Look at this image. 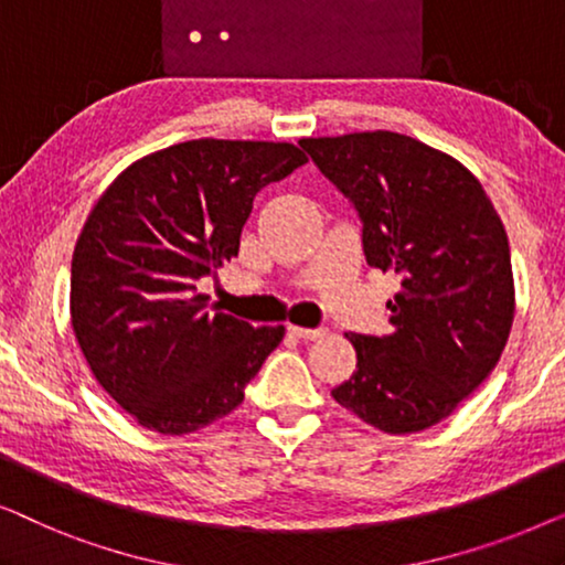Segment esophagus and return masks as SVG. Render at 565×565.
<instances>
[{"mask_svg": "<svg viewBox=\"0 0 565 565\" xmlns=\"http://www.w3.org/2000/svg\"><path fill=\"white\" fill-rule=\"evenodd\" d=\"M288 331L292 337H298V339H306V342H313V339H321V337H327V329H303V327H288Z\"/></svg>", "mask_w": 565, "mask_h": 565, "instance_id": "1", "label": "esophagus"}]
</instances>
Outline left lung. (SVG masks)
<instances>
[{
	"label": "left lung",
	"mask_w": 565,
	"mask_h": 565,
	"mask_svg": "<svg viewBox=\"0 0 565 565\" xmlns=\"http://www.w3.org/2000/svg\"><path fill=\"white\" fill-rule=\"evenodd\" d=\"M300 146L358 211L367 265L401 277L393 331L344 334L358 370L331 396L388 435L435 427L489 377L512 331L504 223L460 161L416 138L373 130Z\"/></svg>",
	"instance_id": "left-lung-1"
}]
</instances>
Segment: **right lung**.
<instances>
[{
	"label": "right lung",
	"mask_w": 565,
	"mask_h": 565,
	"mask_svg": "<svg viewBox=\"0 0 565 565\" xmlns=\"http://www.w3.org/2000/svg\"><path fill=\"white\" fill-rule=\"evenodd\" d=\"M292 143L198 138L130 164L92 207L72 259V329L97 383L146 429L223 419L285 327L207 311L200 277L238 254L254 198L306 164Z\"/></svg>",
	"instance_id": "right-lung-1"
}]
</instances>
